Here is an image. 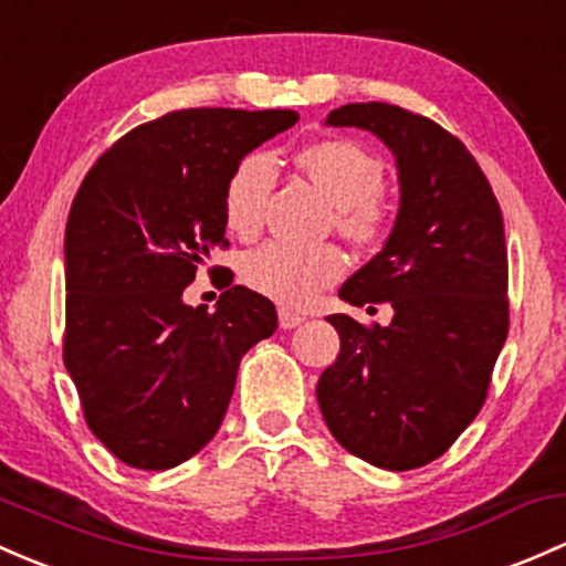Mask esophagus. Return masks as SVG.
Segmentation results:
<instances>
[{
  "label": "esophagus",
  "mask_w": 566,
  "mask_h": 566,
  "mask_svg": "<svg viewBox=\"0 0 566 566\" xmlns=\"http://www.w3.org/2000/svg\"><path fill=\"white\" fill-rule=\"evenodd\" d=\"M297 325H303L301 314L290 312V308H279V327H282V331H293Z\"/></svg>",
  "instance_id": "34e87169"
}]
</instances>
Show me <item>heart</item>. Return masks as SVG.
I'll return each mask as SVG.
<instances>
[{"mask_svg":"<svg viewBox=\"0 0 566 566\" xmlns=\"http://www.w3.org/2000/svg\"><path fill=\"white\" fill-rule=\"evenodd\" d=\"M297 166L338 207V228L354 241H370L381 228L378 192L381 164L349 139H325L303 147ZM276 185V160L269 153H250L239 160L226 188V222L241 239L263 226L265 203ZM346 260L335 247H297L269 241L241 263V276L254 293L282 306H308L325 287L338 282Z\"/></svg>","mask_w":566,"mask_h":566,"instance_id":"obj_1","label":"heart"}]
</instances>
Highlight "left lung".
<instances>
[{"instance_id":"8db88e82","label":"left lung","mask_w":566,"mask_h":566,"mask_svg":"<svg viewBox=\"0 0 566 566\" xmlns=\"http://www.w3.org/2000/svg\"><path fill=\"white\" fill-rule=\"evenodd\" d=\"M325 126L363 128L395 155V226L338 297L387 301L392 322L365 327L349 314L335 363L316 384L333 438L381 470L432 462L486 400L507 338V250L492 185L468 147L438 123L395 104H344Z\"/></svg>"}]
</instances>
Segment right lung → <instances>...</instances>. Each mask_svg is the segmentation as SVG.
<instances>
[{"label": "right lung", "instance_id": "obj_1", "mask_svg": "<svg viewBox=\"0 0 566 566\" xmlns=\"http://www.w3.org/2000/svg\"><path fill=\"white\" fill-rule=\"evenodd\" d=\"M293 109H179L128 132L85 174L66 220L70 370L91 432L128 468L169 470L220 430L239 363L276 331L269 297L228 282L214 314L182 301L226 247L239 160Z\"/></svg>", "mask_w": 566, "mask_h": 566}]
</instances>
